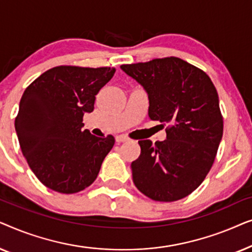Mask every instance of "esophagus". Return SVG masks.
Returning <instances> with one entry per match:
<instances>
[{
  "label": "esophagus",
  "instance_id": "esophagus-1",
  "mask_svg": "<svg viewBox=\"0 0 252 252\" xmlns=\"http://www.w3.org/2000/svg\"><path fill=\"white\" fill-rule=\"evenodd\" d=\"M126 141H128V137L125 136V135H118V136H116V142L122 143V142H126Z\"/></svg>",
  "mask_w": 252,
  "mask_h": 252
}]
</instances>
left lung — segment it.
Instances as JSON below:
<instances>
[{"instance_id": "left-lung-1", "label": "left lung", "mask_w": 252, "mask_h": 252, "mask_svg": "<svg viewBox=\"0 0 252 252\" xmlns=\"http://www.w3.org/2000/svg\"><path fill=\"white\" fill-rule=\"evenodd\" d=\"M122 70L143 86L151 120L166 125V140H141L132 167L136 188L158 202H174L204 181L222 137L217 89L201 68L178 57L124 64Z\"/></svg>"}]
</instances>
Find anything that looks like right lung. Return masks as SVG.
<instances>
[{
	"mask_svg": "<svg viewBox=\"0 0 252 252\" xmlns=\"http://www.w3.org/2000/svg\"><path fill=\"white\" fill-rule=\"evenodd\" d=\"M115 72V67L61 65L24 92L15 128L27 164L46 187L74 194L97 178L115 137L82 130V118L94 110L96 95Z\"/></svg>",
	"mask_w": 252,
	"mask_h": 252,
	"instance_id": "add662e5",
	"label": "right lung"
}]
</instances>
